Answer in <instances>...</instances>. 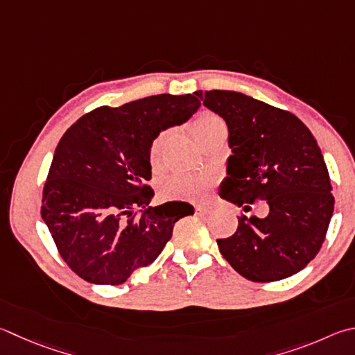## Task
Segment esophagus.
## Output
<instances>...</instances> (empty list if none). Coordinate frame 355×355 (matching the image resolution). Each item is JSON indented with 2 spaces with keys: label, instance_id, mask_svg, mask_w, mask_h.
Returning <instances> with one entry per match:
<instances>
[{
  "label": "esophagus",
  "instance_id": "esophagus-1",
  "mask_svg": "<svg viewBox=\"0 0 355 355\" xmlns=\"http://www.w3.org/2000/svg\"><path fill=\"white\" fill-rule=\"evenodd\" d=\"M196 214H198V216H206V214H208V209L202 208V206H197V208H196Z\"/></svg>",
  "mask_w": 355,
  "mask_h": 355
}]
</instances>
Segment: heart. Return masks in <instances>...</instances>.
Returning a JSON list of instances; mask_svg holds the SVG:
<instances>
[{
	"instance_id": "obj_1",
	"label": "heart",
	"mask_w": 355,
	"mask_h": 355,
	"mask_svg": "<svg viewBox=\"0 0 355 355\" xmlns=\"http://www.w3.org/2000/svg\"><path fill=\"white\" fill-rule=\"evenodd\" d=\"M227 130L228 128L223 118L209 110L200 113L191 124V132L200 146L205 144L211 138L222 137V135L227 137ZM169 130H161L150 143L149 164L153 172H159L163 169L164 150L167 144H169ZM214 183L216 178L214 175H209V173H196V175H191V173H178V175H173L163 182L159 188V194L166 200L203 198Z\"/></svg>"
}]
</instances>
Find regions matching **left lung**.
I'll return each instance as SVG.
<instances>
[{
	"instance_id": "left-lung-1",
	"label": "left lung",
	"mask_w": 355,
	"mask_h": 355,
	"mask_svg": "<svg viewBox=\"0 0 355 355\" xmlns=\"http://www.w3.org/2000/svg\"><path fill=\"white\" fill-rule=\"evenodd\" d=\"M228 125V177L220 197L247 212L266 200L267 217L239 216L233 236L218 239L222 256L253 282L288 278L324 242L334 212L329 172L311 130L287 110L227 89L196 92Z\"/></svg>"
}]
</instances>
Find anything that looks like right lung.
<instances>
[{
  "label": "right lung",
  "mask_w": 355,
  "mask_h": 355,
  "mask_svg": "<svg viewBox=\"0 0 355 355\" xmlns=\"http://www.w3.org/2000/svg\"><path fill=\"white\" fill-rule=\"evenodd\" d=\"M198 107L194 94L149 96L94 108L63 135L43 186L42 217L62 259L82 279L122 284L157 259L177 220L194 214L184 202L149 206V147Z\"/></svg>",
  "instance_id": "right-lung-1"
}]
</instances>
